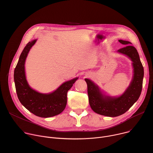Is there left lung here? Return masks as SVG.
Here are the masks:
<instances>
[{
    "mask_svg": "<svg viewBox=\"0 0 153 153\" xmlns=\"http://www.w3.org/2000/svg\"><path fill=\"white\" fill-rule=\"evenodd\" d=\"M119 42L126 47L119 49L117 52L129 57L134 68L133 78L124 93L117 97L106 96L93 82L85 79L91 109L95 113L108 117H117L126 112L138 100L142 89L144 71L139 53L130 42L123 40H119Z\"/></svg>",
    "mask_w": 153,
    "mask_h": 153,
    "instance_id": "obj_1",
    "label": "left lung"
}]
</instances>
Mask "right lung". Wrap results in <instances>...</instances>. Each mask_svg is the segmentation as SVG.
<instances>
[{"instance_id": "1", "label": "right lung", "mask_w": 153, "mask_h": 153, "mask_svg": "<svg viewBox=\"0 0 153 153\" xmlns=\"http://www.w3.org/2000/svg\"><path fill=\"white\" fill-rule=\"evenodd\" d=\"M36 39L28 42L22 52L14 70V79L16 90L20 103L28 111L40 117H50L61 113L67 102V93L78 77L65 82L54 92L42 94L29 86L26 79L25 63L31 48Z\"/></svg>"}]
</instances>
